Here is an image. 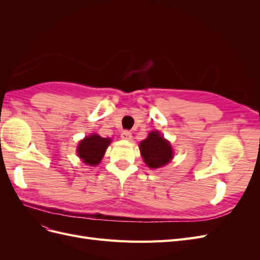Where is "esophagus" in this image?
<instances>
[{"label": "esophagus", "instance_id": "esophagus-1", "mask_svg": "<svg viewBox=\"0 0 260 260\" xmlns=\"http://www.w3.org/2000/svg\"><path fill=\"white\" fill-rule=\"evenodd\" d=\"M121 139H123V140H127V141H130V140L132 139L131 132H130V131H127V130L122 131V132H121Z\"/></svg>", "mask_w": 260, "mask_h": 260}]
</instances>
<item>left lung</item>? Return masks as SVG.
I'll return each mask as SVG.
<instances>
[{
    "instance_id": "left-lung-1",
    "label": "left lung",
    "mask_w": 260,
    "mask_h": 260,
    "mask_svg": "<svg viewBox=\"0 0 260 260\" xmlns=\"http://www.w3.org/2000/svg\"><path fill=\"white\" fill-rule=\"evenodd\" d=\"M139 147L144 162L152 169L160 168L174 158V151L169 141L157 130L149 132L148 137L139 144Z\"/></svg>"
}]
</instances>
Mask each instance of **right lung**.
Wrapping results in <instances>:
<instances>
[{
  "instance_id": "add662e5",
  "label": "right lung",
  "mask_w": 260,
  "mask_h": 260,
  "mask_svg": "<svg viewBox=\"0 0 260 260\" xmlns=\"http://www.w3.org/2000/svg\"><path fill=\"white\" fill-rule=\"evenodd\" d=\"M111 142L112 139L102 138L93 133V135L85 137L80 141L77 147V154L84 164L89 165V166H96L103 158Z\"/></svg>"
}]
</instances>
